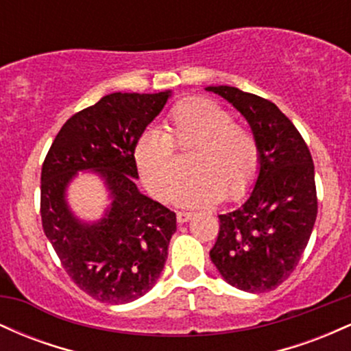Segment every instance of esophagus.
<instances>
[{
    "label": "esophagus",
    "mask_w": 351,
    "mask_h": 351,
    "mask_svg": "<svg viewBox=\"0 0 351 351\" xmlns=\"http://www.w3.org/2000/svg\"><path fill=\"white\" fill-rule=\"evenodd\" d=\"M193 217V213H188V211H178L176 213V219H178V223H186Z\"/></svg>",
    "instance_id": "esophagus-1"
}]
</instances>
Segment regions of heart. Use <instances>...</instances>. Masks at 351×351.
<instances>
[{"mask_svg":"<svg viewBox=\"0 0 351 351\" xmlns=\"http://www.w3.org/2000/svg\"><path fill=\"white\" fill-rule=\"evenodd\" d=\"M173 148H193V175L171 196L183 206H208L223 196L241 198L259 168V145L254 132L234 122L232 112L209 99L195 97L176 104L165 120V132L148 128L136 140V168L158 198H168L181 178Z\"/></svg>","mask_w":351,"mask_h":351,"instance_id":"b5f03b06","label":"heart"}]
</instances>
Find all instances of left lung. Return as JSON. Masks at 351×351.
Here are the masks:
<instances>
[{
    "mask_svg": "<svg viewBox=\"0 0 351 351\" xmlns=\"http://www.w3.org/2000/svg\"><path fill=\"white\" fill-rule=\"evenodd\" d=\"M206 90L244 115L259 145L256 186L239 208L219 215L209 257L232 287L272 291L297 267L315 224L312 155L295 125L271 100L229 86Z\"/></svg>",
    "mask_w": 351,
    "mask_h": 351,
    "instance_id": "left-lung-1",
    "label": "left lung"
}]
</instances>
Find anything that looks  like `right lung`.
Wrapping results in <instances>:
<instances>
[{
	"instance_id": "right-lung-1",
	"label": "right lung",
	"mask_w": 351,
	"mask_h": 351,
	"mask_svg": "<svg viewBox=\"0 0 351 351\" xmlns=\"http://www.w3.org/2000/svg\"><path fill=\"white\" fill-rule=\"evenodd\" d=\"M170 90L108 94L77 112L56 135L41 171V219L49 243L80 291L104 304H128L155 285L176 231V215L142 195L134 148ZM99 172L111 191L106 216H73L65 189L77 171Z\"/></svg>"
}]
</instances>
